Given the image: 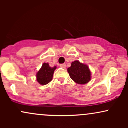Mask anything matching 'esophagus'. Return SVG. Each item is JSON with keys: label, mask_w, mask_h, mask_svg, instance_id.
Instances as JSON below:
<instances>
[{"label": "esophagus", "mask_w": 128, "mask_h": 128, "mask_svg": "<svg viewBox=\"0 0 128 128\" xmlns=\"http://www.w3.org/2000/svg\"><path fill=\"white\" fill-rule=\"evenodd\" d=\"M60 66L61 67H62V68H66V64H61L60 65Z\"/></svg>", "instance_id": "34e87169"}]
</instances>
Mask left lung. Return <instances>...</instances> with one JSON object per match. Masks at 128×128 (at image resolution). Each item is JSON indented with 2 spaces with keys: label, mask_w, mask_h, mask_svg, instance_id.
<instances>
[{
  "label": "left lung",
  "mask_w": 128,
  "mask_h": 128,
  "mask_svg": "<svg viewBox=\"0 0 128 128\" xmlns=\"http://www.w3.org/2000/svg\"><path fill=\"white\" fill-rule=\"evenodd\" d=\"M67 71L71 79L77 84H85L91 79V72L88 67L79 61L72 62L71 66L67 68Z\"/></svg>",
  "instance_id": "obj_1"
}]
</instances>
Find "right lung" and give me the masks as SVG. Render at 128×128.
<instances>
[{
    "mask_svg": "<svg viewBox=\"0 0 128 128\" xmlns=\"http://www.w3.org/2000/svg\"><path fill=\"white\" fill-rule=\"evenodd\" d=\"M56 66L51 67L48 63H43L42 68L36 73V80L42 85H46L52 80Z\"/></svg>",
    "mask_w": 128,
    "mask_h": 128,
    "instance_id": "right-lung-1",
    "label": "right lung"
}]
</instances>
